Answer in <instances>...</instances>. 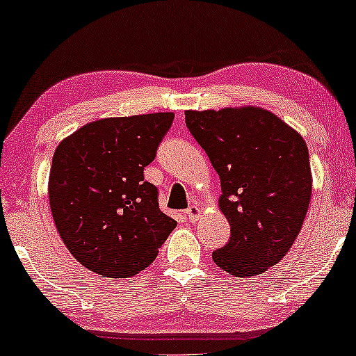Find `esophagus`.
<instances>
[{
    "mask_svg": "<svg viewBox=\"0 0 356 356\" xmlns=\"http://www.w3.org/2000/svg\"><path fill=\"white\" fill-rule=\"evenodd\" d=\"M186 216L191 222H195V220H199V218L202 216V209L197 206V204H192L189 209L186 211Z\"/></svg>",
    "mask_w": 356,
    "mask_h": 356,
    "instance_id": "esophagus-1",
    "label": "esophagus"
}]
</instances>
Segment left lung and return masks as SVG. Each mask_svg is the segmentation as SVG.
<instances>
[{
    "label": "left lung",
    "instance_id": "1",
    "mask_svg": "<svg viewBox=\"0 0 356 356\" xmlns=\"http://www.w3.org/2000/svg\"><path fill=\"white\" fill-rule=\"evenodd\" d=\"M186 125L220 179L229 243L212 259L249 277L280 263L300 234L313 179L305 138L266 108L186 110Z\"/></svg>",
    "mask_w": 356,
    "mask_h": 356
}]
</instances>
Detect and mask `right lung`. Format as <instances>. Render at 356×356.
Here are the masks:
<instances>
[{"label": "right lung", "mask_w": 356, "mask_h": 356, "mask_svg": "<svg viewBox=\"0 0 356 356\" xmlns=\"http://www.w3.org/2000/svg\"><path fill=\"white\" fill-rule=\"evenodd\" d=\"M172 112L107 117L80 127L53 154L48 199L61 241L97 275L129 277L157 257L177 226L144 181Z\"/></svg>", "instance_id": "right-lung-1"}]
</instances>
